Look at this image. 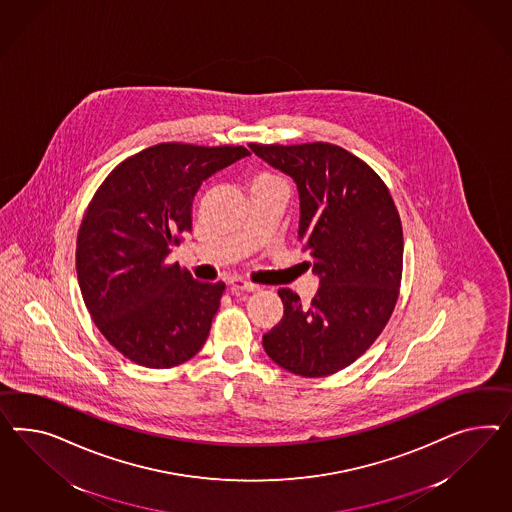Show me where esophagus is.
Returning <instances> with one entry per match:
<instances>
[{
	"label": "esophagus",
	"instance_id": "esophagus-1",
	"mask_svg": "<svg viewBox=\"0 0 512 512\" xmlns=\"http://www.w3.org/2000/svg\"><path fill=\"white\" fill-rule=\"evenodd\" d=\"M229 287H231V292H233V294L259 291V287H257V285L248 283V281H244V279H233V281L229 283Z\"/></svg>",
	"mask_w": 512,
	"mask_h": 512
}]
</instances>
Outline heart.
Instances as JSON below:
<instances>
[{"instance_id":"1","label":"heart","mask_w":512,"mask_h":512,"mask_svg":"<svg viewBox=\"0 0 512 512\" xmlns=\"http://www.w3.org/2000/svg\"><path fill=\"white\" fill-rule=\"evenodd\" d=\"M264 179H272V177H268V175H263Z\"/></svg>"}]
</instances>
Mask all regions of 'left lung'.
<instances>
[{
  "label": "left lung",
  "mask_w": 512,
  "mask_h": 512,
  "mask_svg": "<svg viewBox=\"0 0 512 512\" xmlns=\"http://www.w3.org/2000/svg\"><path fill=\"white\" fill-rule=\"evenodd\" d=\"M249 149L296 182L298 238L320 285L311 304L291 289L277 291L283 318L264 333V352L298 376L337 373L373 345L397 304L399 212L373 169L337 145L249 143Z\"/></svg>",
  "instance_id": "obj_1"
}]
</instances>
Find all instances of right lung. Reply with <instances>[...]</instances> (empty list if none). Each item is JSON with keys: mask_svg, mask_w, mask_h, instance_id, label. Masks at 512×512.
<instances>
[{"mask_svg": "<svg viewBox=\"0 0 512 512\" xmlns=\"http://www.w3.org/2000/svg\"><path fill=\"white\" fill-rule=\"evenodd\" d=\"M246 156L233 145L160 143L115 167L89 203L78 283L98 330L128 360L169 369L205 345L225 283L195 281L166 257L192 231L203 180Z\"/></svg>", "mask_w": 512, "mask_h": 512, "instance_id": "obj_1", "label": "right lung"}]
</instances>
